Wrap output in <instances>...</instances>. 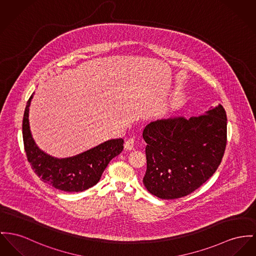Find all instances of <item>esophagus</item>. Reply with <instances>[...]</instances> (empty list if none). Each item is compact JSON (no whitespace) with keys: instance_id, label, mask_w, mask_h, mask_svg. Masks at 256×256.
<instances>
[{"instance_id":"esophagus-1","label":"esophagus","mask_w":256,"mask_h":256,"mask_svg":"<svg viewBox=\"0 0 256 256\" xmlns=\"http://www.w3.org/2000/svg\"><path fill=\"white\" fill-rule=\"evenodd\" d=\"M124 146H125V148H126L127 150H134V146H135V140H134L133 138H128V140H126Z\"/></svg>"}]
</instances>
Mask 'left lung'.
I'll return each instance as SVG.
<instances>
[{
  "label": "left lung",
  "mask_w": 256,
  "mask_h": 256,
  "mask_svg": "<svg viewBox=\"0 0 256 256\" xmlns=\"http://www.w3.org/2000/svg\"><path fill=\"white\" fill-rule=\"evenodd\" d=\"M144 184L158 198L186 196L200 188L218 168L226 148L227 118L220 104L204 114L170 116L148 123Z\"/></svg>",
  "instance_id": "left-lung-1"
}]
</instances>
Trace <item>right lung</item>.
Wrapping results in <instances>:
<instances>
[{
    "mask_svg": "<svg viewBox=\"0 0 256 256\" xmlns=\"http://www.w3.org/2000/svg\"><path fill=\"white\" fill-rule=\"evenodd\" d=\"M34 93L28 100L22 134L27 159L40 180L53 188L66 192H82L100 180L110 161L123 150L122 138H112L82 154L57 158L42 152L34 142L29 124V108Z\"/></svg>",
    "mask_w": 256,
    "mask_h": 256,
    "instance_id": "1",
    "label": "right lung"
}]
</instances>
